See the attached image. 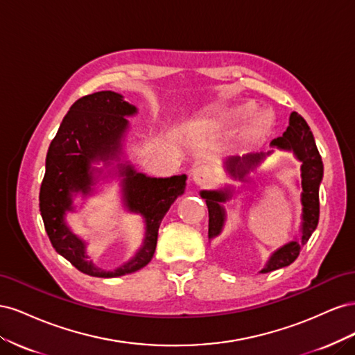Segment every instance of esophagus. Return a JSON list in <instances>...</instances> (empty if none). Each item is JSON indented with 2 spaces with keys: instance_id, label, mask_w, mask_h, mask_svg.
<instances>
[{
  "instance_id": "obj_1",
  "label": "esophagus",
  "mask_w": 355,
  "mask_h": 355,
  "mask_svg": "<svg viewBox=\"0 0 355 355\" xmlns=\"http://www.w3.org/2000/svg\"><path fill=\"white\" fill-rule=\"evenodd\" d=\"M191 176H192V180H194L198 187H206L213 180V173L207 166H197L194 170H192Z\"/></svg>"
}]
</instances>
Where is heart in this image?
<instances>
[{"mask_svg":"<svg viewBox=\"0 0 355 355\" xmlns=\"http://www.w3.org/2000/svg\"><path fill=\"white\" fill-rule=\"evenodd\" d=\"M247 121L241 139L247 145L259 144L272 133L274 118L270 112L259 111L254 102H241L225 106L207 115V124L213 130L232 132Z\"/></svg>","mask_w":355,"mask_h":355,"instance_id":"1","label":"heart"}]
</instances>
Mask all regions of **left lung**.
Listing matches in <instances>:
<instances>
[{"label": "left lung", "mask_w": 355, "mask_h": 355, "mask_svg": "<svg viewBox=\"0 0 355 355\" xmlns=\"http://www.w3.org/2000/svg\"><path fill=\"white\" fill-rule=\"evenodd\" d=\"M271 148L280 151L292 153L297 161H300V202H302V223H300V239H295L277 249L261 274L271 272L280 268L288 266L296 261L299 252L306 244L311 235L315 231L320 216V201L318 189L321 179H323V161L317 149L313 132H311L306 121L297 112H292L288 118V127L282 137H277L271 142ZM274 153V149L266 154H249L241 157H230L223 161L225 170L234 179L244 180L245 176L253 171L262 161ZM201 198L206 200L209 209V239L213 240L220 235L225 222H227V210L223 204L230 201L234 196L232 187H225L220 189H202L200 192Z\"/></svg>", "instance_id": "1"}]
</instances>
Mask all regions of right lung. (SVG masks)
<instances>
[{"label": "right lung", "instance_id": "obj_1", "mask_svg": "<svg viewBox=\"0 0 355 355\" xmlns=\"http://www.w3.org/2000/svg\"><path fill=\"white\" fill-rule=\"evenodd\" d=\"M136 114V106L125 102L120 93L105 90L87 94L71 106L49 146L40 189L41 216L55 250L92 277H121L151 262L159 223L171 204L185 192L187 175L151 178L139 173L128 161L121 163L124 139L130 128L125 116ZM99 162L104 163L103 168L94 166ZM114 175L122 179L125 208L144 218L146 235L141 249L130 261L114 272H105L89 261L87 243L71 232L64 218L67 212L74 211L73 196L94 193L101 178Z\"/></svg>", "mask_w": 355, "mask_h": 355}]
</instances>
